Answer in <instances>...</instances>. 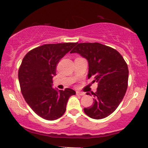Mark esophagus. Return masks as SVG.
Returning a JSON list of instances; mask_svg holds the SVG:
<instances>
[{
	"mask_svg": "<svg viewBox=\"0 0 148 148\" xmlns=\"http://www.w3.org/2000/svg\"><path fill=\"white\" fill-rule=\"evenodd\" d=\"M76 94L77 95V96H84L85 93H84V92H76Z\"/></svg>",
	"mask_w": 148,
	"mask_h": 148,
	"instance_id": "esophagus-1",
	"label": "esophagus"
}]
</instances>
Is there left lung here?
<instances>
[{
    "mask_svg": "<svg viewBox=\"0 0 148 148\" xmlns=\"http://www.w3.org/2000/svg\"><path fill=\"white\" fill-rule=\"evenodd\" d=\"M78 53L88 61V78L98 83L94 104L84 109L94 119L106 118L114 112L124 98L128 86L129 70L124 58L114 48L104 44L79 43L70 53ZM90 95V93H87Z\"/></svg>",
    "mask_w": 148,
    "mask_h": 148,
    "instance_id": "left-lung-1",
    "label": "left lung"
}]
</instances>
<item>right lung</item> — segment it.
<instances>
[{
    "instance_id": "1",
    "label": "right lung",
    "mask_w": 148,
    "mask_h": 148,
    "mask_svg": "<svg viewBox=\"0 0 148 148\" xmlns=\"http://www.w3.org/2000/svg\"><path fill=\"white\" fill-rule=\"evenodd\" d=\"M76 43L44 44L28 52L18 71L21 91L25 102L42 119L54 121L62 116L70 96L76 92L70 88H52L56 65Z\"/></svg>"
}]
</instances>
